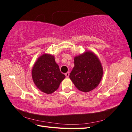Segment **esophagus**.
<instances>
[{"label":"esophagus","mask_w":132,"mask_h":132,"mask_svg":"<svg viewBox=\"0 0 132 132\" xmlns=\"http://www.w3.org/2000/svg\"><path fill=\"white\" fill-rule=\"evenodd\" d=\"M69 74H70L69 72H67V73H65V76H66V77H67V78H68V77H69Z\"/></svg>","instance_id":"34e87169"}]
</instances>
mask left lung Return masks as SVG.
Masks as SVG:
<instances>
[{
    "label": "left lung",
    "mask_w": 132,
    "mask_h": 132,
    "mask_svg": "<svg viewBox=\"0 0 132 132\" xmlns=\"http://www.w3.org/2000/svg\"><path fill=\"white\" fill-rule=\"evenodd\" d=\"M102 75L98 58L92 52L87 51L74 58V67L69 77L79 90L88 92L98 85Z\"/></svg>",
    "instance_id": "left-lung-1"
}]
</instances>
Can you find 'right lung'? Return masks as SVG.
I'll list each match as a JSON object with an SVG mask.
<instances>
[{
	"label": "right lung",
	"instance_id": "1",
	"mask_svg": "<svg viewBox=\"0 0 132 132\" xmlns=\"http://www.w3.org/2000/svg\"><path fill=\"white\" fill-rule=\"evenodd\" d=\"M32 79L40 91L51 94L57 90L65 76L60 71L54 56L43 54L38 58L32 70Z\"/></svg>",
	"mask_w": 132,
	"mask_h": 132
}]
</instances>
